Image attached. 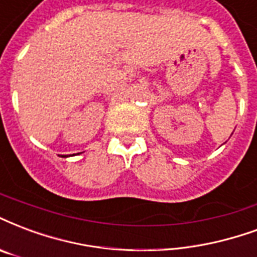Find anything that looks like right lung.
Returning <instances> with one entry per match:
<instances>
[{
    "mask_svg": "<svg viewBox=\"0 0 257 257\" xmlns=\"http://www.w3.org/2000/svg\"><path fill=\"white\" fill-rule=\"evenodd\" d=\"M75 155V154H73ZM66 157H69V155H62V158H66Z\"/></svg>",
    "mask_w": 257,
    "mask_h": 257,
    "instance_id": "1",
    "label": "right lung"
}]
</instances>
